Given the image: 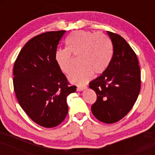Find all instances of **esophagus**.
Instances as JSON below:
<instances>
[{
    "mask_svg": "<svg viewBox=\"0 0 155 155\" xmlns=\"http://www.w3.org/2000/svg\"><path fill=\"white\" fill-rule=\"evenodd\" d=\"M84 89H86V87H78L77 88H76V90H77V91H82V90H84Z\"/></svg>",
    "mask_w": 155,
    "mask_h": 155,
    "instance_id": "1",
    "label": "esophagus"
}]
</instances>
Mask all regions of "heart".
<instances>
[{"instance_id": "1", "label": "heart", "mask_w": 155, "mask_h": 155, "mask_svg": "<svg viewBox=\"0 0 155 155\" xmlns=\"http://www.w3.org/2000/svg\"><path fill=\"white\" fill-rule=\"evenodd\" d=\"M67 49H58L55 52V60L64 74H69L73 69L72 55L79 56L81 67L74 71L69 80L76 84H84L92 73L100 74L104 72L111 63L114 48L112 42L106 34L77 31L65 40Z\"/></svg>"}]
</instances>
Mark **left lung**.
Returning <instances> with one entry per match:
<instances>
[{
	"label": "left lung",
	"mask_w": 155,
	"mask_h": 155,
	"mask_svg": "<svg viewBox=\"0 0 155 155\" xmlns=\"http://www.w3.org/2000/svg\"><path fill=\"white\" fill-rule=\"evenodd\" d=\"M113 44L111 63L100 76L90 82L97 95L92 104L93 115L101 122L111 124L128 114L139 95L140 74L135 51L124 39L107 31Z\"/></svg>",
	"instance_id": "1"
}]
</instances>
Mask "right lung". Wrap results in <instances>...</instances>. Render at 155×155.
Masks as SVG:
<instances>
[{"label":"right lung","mask_w":155,"mask_h":155,"mask_svg":"<svg viewBox=\"0 0 155 155\" xmlns=\"http://www.w3.org/2000/svg\"><path fill=\"white\" fill-rule=\"evenodd\" d=\"M65 31L33 37L21 49L13 70L14 89L22 108L33 122L51 128L68 114L67 96L74 92L55 60L58 45Z\"/></svg>","instance_id":"1"}]
</instances>
